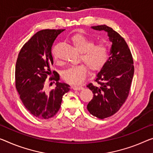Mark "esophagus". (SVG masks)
Returning a JSON list of instances; mask_svg holds the SVG:
<instances>
[{"label": "esophagus", "instance_id": "esophagus-1", "mask_svg": "<svg viewBox=\"0 0 153 153\" xmlns=\"http://www.w3.org/2000/svg\"><path fill=\"white\" fill-rule=\"evenodd\" d=\"M72 88L74 90H82L84 89L83 87L82 86H72Z\"/></svg>", "mask_w": 153, "mask_h": 153}]
</instances>
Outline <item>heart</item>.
I'll list each match as a JSON object with an SVG mask.
<instances>
[{"mask_svg": "<svg viewBox=\"0 0 153 153\" xmlns=\"http://www.w3.org/2000/svg\"><path fill=\"white\" fill-rule=\"evenodd\" d=\"M70 41L79 52L81 53L80 60L84 63L70 67L63 71L62 78L67 83L79 85L85 79L88 68L92 72L102 70L109 58V48L105 43L94 44V40L82 33L70 37ZM54 58L57 56L53 53Z\"/></svg>", "mask_w": 153, "mask_h": 153, "instance_id": "heart-1", "label": "heart"}]
</instances>
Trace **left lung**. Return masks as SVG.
<instances>
[{"label":"left lung","instance_id":"1","mask_svg":"<svg viewBox=\"0 0 153 153\" xmlns=\"http://www.w3.org/2000/svg\"><path fill=\"white\" fill-rule=\"evenodd\" d=\"M91 28L107 31L112 42L111 56L94 81L98 85H87L94 94L88 110L94 116L104 119L116 114L128 97L134 74L133 59L126 41L112 28L105 25Z\"/></svg>","mask_w":153,"mask_h":153}]
</instances>
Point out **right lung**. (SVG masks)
I'll list each match as a JSON object with an SVG mask.
<instances>
[{"mask_svg":"<svg viewBox=\"0 0 153 153\" xmlns=\"http://www.w3.org/2000/svg\"><path fill=\"white\" fill-rule=\"evenodd\" d=\"M63 30L45 29L36 33L21 48L16 61V90L27 111L37 118L46 120L55 116L63 94L70 90L68 85L59 83V76L55 70L49 81H56L57 85L50 91L45 88L47 76L52 73L53 44Z\"/></svg>","mask_w":153,"mask_h":153,"instance_id":"1","label":"right lung"}]
</instances>
